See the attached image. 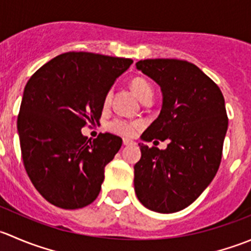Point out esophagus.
I'll use <instances>...</instances> for the list:
<instances>
[{
	"label": "esophagus",
	"instance_id": "obj_1",
	"mask_svg": "<svg viewBox=\"0 0 251 251\" xmlns=\"http://www.w3.org/2000/svg\"><path fill=\"white\" fill-rule=\"evenodd\" d=\"M123 142H124V144H125V146H130V144H133V141L130 140V138H124Z\"/></svg>",
	"mask_w": 251,
	"mask_h": 251
}]
</instances>
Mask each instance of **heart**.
Masks as SVG:
<instances>
[{
	"mask_svg": "<svg viewBox=\"0 0 251 251\" xmlns=\"http://www.w3.org/2000/svg\"><path fill=\"white\" fill-rule=\"evenodd\" d=\"M131 87H132L133 92L136 93V96L138 97V100H143L144 98L148 97V96H153V87H151V83L147 80L142 77H136L133 78L132 82H131ZM111 93L108 92L107 96L104 98V105H108L110 102ZM141 124L138 121H128L125 119H115L108 125V128L111 132L116 133V135L126 136V137H130L136 133V131L140 128Z\"/></svg>",
	"mask_w": 251,
	"mask_h": 251,
	"instance_id": "1",
	"label": "heart"
}]
</instances>
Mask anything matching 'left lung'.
Listing matches in <instances>:
<instances>
[{
  "label": "left lung",
  "mask_w": 251,
  "mask_h": 251,
  "mask_svg": "<svg viewBox=\"0 0 251 251\" xmlns=\"http://www.w3.org/2000/svg\"><path fill=\"white\" fill-rule=\"evenodd\" d=\"M136 68L163 95L160 114L142 140L169 141L161 151L138 143L136 196L151 211L173 214L193 203L219 170L228 127L225 98L211 78L186 60L144 59Z\"/></svg>",
  "instance_id": "1"
}]
</instances>
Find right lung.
<instances>
[{
    "label": "right lung",
    "instance_id": "right-lung-1",
    "mask_svg": "<svg viewBox=\"0 0 251 251\" xmlns=\"http://www.w3.org/2000/svg\"><path fill=\"white\" fill-rule=\"evenodd\" d=\"M132 59L88 52L57 55L27 81L18 115L25 170L40 194L62 209L87 206L98 197L104 168L123 140L81 128L98 123L104 98Z\"/></svg>",
    "mask_w": 251,
    "mask_h": 251
}]
</instances>
